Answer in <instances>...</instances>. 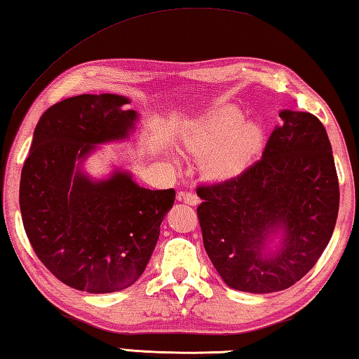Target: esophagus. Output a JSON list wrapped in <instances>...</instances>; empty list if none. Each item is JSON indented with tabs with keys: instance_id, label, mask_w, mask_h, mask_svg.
<instances>
[{
	"instance_id": "esophagus-1",
	"label": "esophagus",
	"mask_w": 359,
	"mask_h": 359,
	"mask_svg": "<svg viewBox=\"0 0 359 359\" xmlns=\"http://www.w3.org/2000/svg\"><path fill=\"white\" fill-rule=\"evenodd\" d=\"M177 198H179V201H184V203H187V205H191V206H196L198 203H200V198H198L191 190L179 191Z\"/></svg>"
}]
</instances>
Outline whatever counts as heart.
I'll return each instance as SVG.
<instances>
[{
    "label": "heart",
    "mask_w": 359,
    "mask_h": 359,
    "mask_svg": "<svg viewBox=\"0 0 359 359\" xmlns=\"http://www.w3.org/2000/svg\"><path fill=\"white\" fill-rule=\"evenodd\" d=\"M187 151L201 156L206 179L226 182L243 174L264 145V132L258 122L245 121V112L224 104L190 122L179 135Z\"/></svg>",
    "instance_id": "heart-1"
}]
</instances>
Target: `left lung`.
<instances>
[{
    "mask_svg": "<svg viewBox=\"0 0 359 359\" xmlns=\"http://www.w3.org/2000/svg\"><path fill=\"white\" fill-rule=\"evenodd\" d=\"M263 158L238 177L198 187L203 243L231 288L285 290L332 237L340 191L327 132L311 112L283 109ZM278 238V245H270Z\"/></svg>",
    "mask_w": 359,
    "mask_h": 359,
    "instance_id": "1",
    "label": "left lung"
}]
</instances>
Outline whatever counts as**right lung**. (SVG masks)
<instances>
[{
    "mask_svg": "<svg viewBox=\"0 0 359 359\" xmlns=\"http://www.w3.org/2000/svg\"><path fill=\"white\" fill-rule=\"evenodd\" d=\"M127 96L79 95L48 108L20 174L19 205L30 245L55 277L88 293L130 287L143 274L175 191L143 189L128 170L92 179L83 161L103 143L130 138Z\"/></svg>",
    "mask_w": 359,
    "mask_h": 359,
    "instance_id": "obj_1",
    "label": "right lung"
}]
</instances>
